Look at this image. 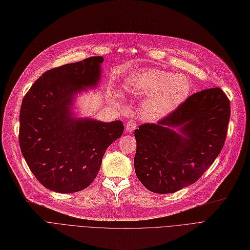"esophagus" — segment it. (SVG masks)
Here are the masks:
<instances>
[{"label": "esophagus", "instance_id": "34e87169", "mask_svg": "<svg viewBox=\"0 0 250 250\" xmlns=\"http://www.w3.org/2000/svg\"><path fill=\"white\" fill-rule=\"evenodd\" d=\"M136 126H137V122H136L135 120H132V121L127 122V123H126V125H125V129H126V132H128V133H132V132H134L135 128H136Z\"/></svg>", "mask_w": 250, "mask_h": 250}]
</instances>
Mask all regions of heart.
<instances>
[{"label":"heart","mask_w":250,"mask_h":250,"mask_svg":"<svg viewBox=\"0 0 250 250\" xmlns=\"http://www.w3.org/2000/svg\"><path fill=\"white\" fill-rule=\"evenodd\" d=\"M125 88L139 95H149L151 111L163 116L174 110L185 101L190 92V82L181 74L147 69L127 76Z\"/></svg>","instance_id":"1"}]
</instances>
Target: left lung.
Instances as JSON below:
<instances>
[{"mask_svg": "<svg viewBox=\"0 0 250 250\" xmlns=\"http://www.w3.org/2000/svg\"><path fill=\"white\" fill-rule=\"evenodd\" d=\"M229 120L230 101L216 87L190 95L157 124L140 125L134 164L142 185L156 193L192 185L223 149Z\"/></svg>", "mask_w": 250, "mask_h": 250, "instance_id": "8db88e82", "label": "left lung"}]
</instances>
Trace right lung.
Here are the masks:
<instances>
[{
    "instance_id": "obj_1",
    "label": "right lung",
    "mask_w": 250,
    "mask_h": 250,
    "mask_svg": "<svg viewBox=\"0 0 250 250\" xmlns=\"http://www.w3.org/2000/svg\"><path fill=\"white\" fill-rule=\"evenodd\" d=\"M102 57H91L43 73L22 100L19 144L24 159L42 185L61 193L88 188L103 155L124 133L121 121L76 118L75 96L96 87Z\"/></svg>"
}]
</instances>
